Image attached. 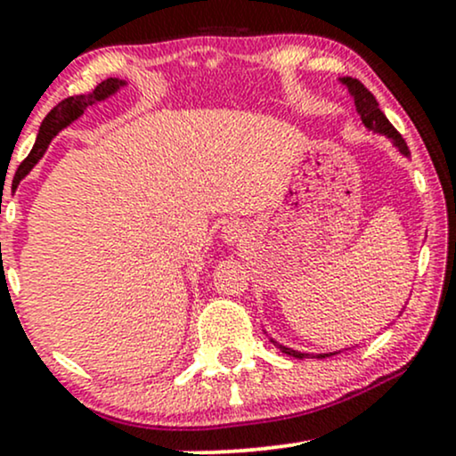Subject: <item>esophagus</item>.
Wrapping results in <instances>:
<instances>
[{"mask_svg": "<svg viewBox=\"0 0 456 456\" xmlns=\"http://www.w3.org/2000/svg\"><path fill=\"white\" fill-rule=\"evenodd\" d=\"M221 240L224 244H240L246 240V227L244 223H238V221H232V223H224L221 227Z\"/></svg>", "mask_w": 456, "mask_h": 456, "instance_id": "obj_1", "label": "esophagus"}]
</instances>
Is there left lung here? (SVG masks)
<instances>
[{"mask_svg": "<svg viewBox=\"0 0 456 456\" xmlns=\"http://www.w3.org/2000/svg\"><path fill=\"white\" fill-rule=\"evenodd\" d=\"M338 81H341L343 86L347 87V92L352 94L354 104H355V111H358L360 119H362L364 128L370 130V133H375V134H381V137L390 139L392 145H395V148L399 150L403 156H407V159H410V148H407V143H405V141H403L401 134L396 133V128L388 122V118H386L384 111H381V109H379V102L375 101L373 94L366 90V87L358 81V78L343 77V78H338ZM270 341L274 343L282 354L291 355V358H297V360H305V358H319V360H322V358H328V355L341 354V349H338V352H326V354H306V352H297V349L285 347V345H281L279 341H274V338H270Z\"/></svg>", "mask_w": 456, "mask_h": 456, "instance_id": "1", "label": "left lung"}]
</instances>
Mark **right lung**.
<instances>
[{
  "label": "right lung",
  "instance_id": "add662e5",
  "mask_svg": "<svg viewBox=\"0 0 456 456\" xmlns=\"http://www.w3.org/2000/svg\"><path fill=\"white\" fill-rule=\"evenodd\" d=\"M126 86L128 83L124 81V78H107V81L98 83L96 90L94 92L83 94V96H70V98H66V101H61L57 107L51 109L49 115L43 119V124H40L38 137H36V143H34V148H31L29 156L20 162V167L17 171V180L19 182L23 180V177L28 175L36 165H38V160L45 156V151H46V148H49L51 141H53L57 134L61 133V130L70 126L72 122H77V119L86 113L87 107L107 101V98H111L113 94H118L122 87H126Z\"/></svg>",
  "mask_w": 456,
  "mask_h": 456
}]
</instances>
